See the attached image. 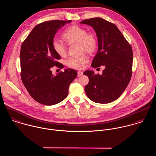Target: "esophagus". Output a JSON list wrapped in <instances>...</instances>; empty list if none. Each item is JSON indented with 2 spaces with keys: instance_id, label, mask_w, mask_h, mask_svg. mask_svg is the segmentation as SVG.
I'll use <instances>...</instances> for the list:
<instances>
[{
  "instance_id": "1",
  "label": "esophagus",
  "mask_w": 156,
  "mask_h": 156,
  "mask_svg": "<svg viewBox=\"0 0 156 156\" xmlns=\"http://www.w3.org/2000/svg\"><path fill=\"white\" fill-rule=\"evenodd\" d=\"M83 75V72L82 71H77V76H82Z\"/></svg>"
}]
</instances>
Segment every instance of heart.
<instances>
[{
    "label": "heart",
    "mask_w": 156,
    "mask_h": 156,
    "mask_svg": "<svg viewBox=\"0 0 156 156\" xmlns=\"http://www.w3.org/2000/svg\"><path fill=\"white\" fill-rule=\"evenodd\" d=\"M64 40L69 45H79L81 53L92 54L97 50L98 39L93 33H87V30L79 26L73 25L66 30L62 35ZM52 47L55 51L60 56H64L67 52V46L58 39H54ZM89 62L88 57L83 55L79 57L69 58L66 61L67 66L76 69H82Z\"/></svg>",
    "instance_id": "1"
}]
</instances>
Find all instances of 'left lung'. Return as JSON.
<instances>
[{"label":"left lung","mask_w":156,"mask_h":156,"mask_svg":"<svg viewBox=\"0 0 156 156\" xmlns=\"http://www.w3.org/2000/svg\"><path fill=\"white\" fill-rule=\"evenodd\" d=\"M93 27L98 39V52L92 67H105L102 74L87 70L89 77L85 87L87 95L95 103L106 104L115 101L129 85L132 74L133 51L116 26L103 19L96 17L80 23Z\"/></svg>","instance_id":"obj_1"}]
</instances>
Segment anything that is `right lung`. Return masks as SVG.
Here are the masks:
<instances>
[{
	"mask_svg": "<svg viewBox=\"0 0 156 156\" xmlns=\"http://www.w3.org/2000/svg\"><path fill=\"white\" fill-rule=\"evenodd\" d=\"M71 20H51L37 25L23 43L20 50L21 77L30 96L37 102L51 106L63 101L68 95L71 83L77 77L76 70L67 68L52 74L51 68L59 63L61 56L52 47L58 29Z\"/></svg>",
	"mask_w": 156,
	"mask_h": 156,
	"instance_id": "obj_1",
	"label": "right lung"
}]
</instances>
